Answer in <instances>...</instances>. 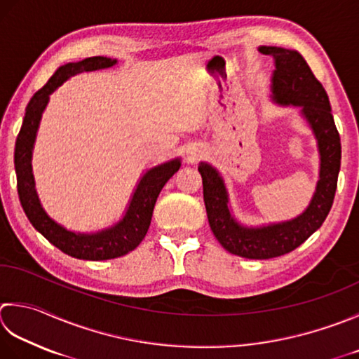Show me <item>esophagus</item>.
I'll list each match as a JSON object with an SVG mask.
<instances>
[{
	"instance_id": "1",
	"label": "esophagus",
	"mask_w": 359,
	"mask_h": 359,
	"mask_svg": "<svg viewBox=\"0 0 359 359\" xmlns=\"http://www.w3.org/2000/svg\"><path fill=\"white\" fill-rule=\"evenodd\" d=\"M191 157H193V158H196V157H198V156H196V154H194V152H191Z\"/></svg>"
}]
</instances>
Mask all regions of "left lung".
I'll return each mask as SVG.
<instances>
[{"label": "left lung", "instance_id": "1", "mask_svg": "<svg viewBox=\"0 0 359 359\" xmlns=\"http://www.w3.org/2000/svg\"><path fill=\"white\" fill-rule=\"evenodd\" d=\"M258 51L272 55L276 62L272 100L280 105L300 107L302 116L310 124L318 142L319 180L310 205L294 219L262 227H245L230 213L227 188L216 168L201 161L198 170L202 175L208 222L216 240L233 255L268 259L299 248L325 221L338 187L341 138L334 126L327 91L316 79L305 59L294 49L278 46H259Z\"/></svg>", "mask_w": 359, "mask_h": 359}]
</instances>
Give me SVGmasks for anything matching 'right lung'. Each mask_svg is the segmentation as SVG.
Listing matches in <instances>:
<instances>
[{"instance_id": "1", "label": "right lung", "mask_w": 359, "mask_h": 359, "mask_svg": "<svg viewBox=\"0 0 359 359\" xmlns=\"http://www.w3.org/2000/svg\"><path fill=\"white\" fill-rule=\"evenodd\" d=\"M115 63L116 59L96 55V57H87L81 62L65 63L55 69L51 79L31 97L27 104L23 124H21L17 137L15 154H13L18 198L34 229L39 230L63 254L79 259H91V262L123 257L143 241L147 229L151 226L154 205H156L161 188L180 168V158H174L147 170L132 194L123 219H119L115 226L96 231V233H76V231L67 230L51 219L41 207L37 191H35L31 160L35 137H37L40 119L49 101V95L72 76L110 68Z\"/></svg>"}]
</instances>
